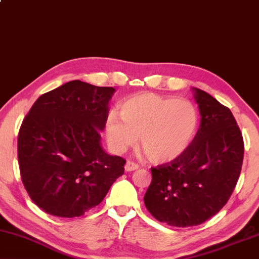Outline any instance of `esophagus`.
Wrapping results in <instances>:
<instances>
[{
  "instance_id": "esophagus-1",
  "label": "esophagus",
  "mask_w": 259,
  "mask_h": 259,
  "mask_svg": "<svg viewBox=\"0 0 259 259\" xmlns=\"http://www.w3.org/2000/svg\"><path fill=\"white\" fill-rule=\"evenodd\" d=\"M139 168V164L138 163H135L133 161H127L126 164H125V170L126 171H133V170H137Z\"/></svg>"
}]
</instances>
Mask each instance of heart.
<instances>
[{"instance_id":"1","label":"heart","mask_w":259,"mask_h":259,"mask_svg":"<svg viewBox=\"0 0 259 259\" xmlns=\"http://www.w3.org/2000/svg\"><path fill=\"white\" fill-rule=\"evenodd\" d=\"M119 114L111 113L105 122L106 140L113 152L124 153L140 135L143 152L154 163L172 161L184 153L199 124L192 102L149 93L125 99Z\"/></svg>"}]
</instances>
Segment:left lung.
<instances>
[{"instance_id":"left-lung-1","label":"left lung","mask_w":259,"mask_h":259,"mask_svg":"<svg viewBox=\"0 0 259 259\" xmlns=\"http://www.w3.org/2000/svg\"><path fill=\"white\" fill-rule=\"evenodd\" d=\"M201 120L196 137L180 156L152 168L145 205L160 222L198 226L227 204L243 163V137L232 111L193 88Z\"/></svg>"}]
</instances>
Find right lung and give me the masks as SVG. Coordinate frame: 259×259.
<instances>
[{"mask_svg":"<svg viewBox=\"0 0 259 259\" xmlns=\"http://www.w3.org/2000/svg\"><path fill=\"white\" fill-rule=\"evenodd\" d=\"M112 87L70 81L41 95L18 133L24 188L44 212L81 217L101 204L126 161L101 146Z\"/></svg>","mask_w":259,"mask_h":259,"instance_id":"1","label":"right lung"}]
</instances>
